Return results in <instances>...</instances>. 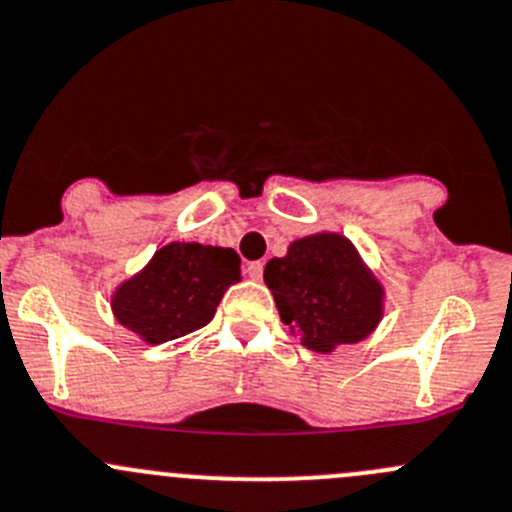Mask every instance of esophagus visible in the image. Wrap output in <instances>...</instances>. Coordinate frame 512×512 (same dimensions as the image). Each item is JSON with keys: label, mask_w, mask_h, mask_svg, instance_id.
Here are the masks:
<instances>
[{"label": "esophagus", "mask_w": 512, "mask_h": 512, "mask_svg": "<svg viewBox=\"0 0 512 512\" xmlns=\"http://www.w3.org/2000/svg\"><path fill=\"white\" fill-rule=\"evenodd\" d=\"M262 272H265V265H262V262H250V265H247V275H250L252 280H262Z\"/></svg>", "instance_id": "1"}]
</instances>
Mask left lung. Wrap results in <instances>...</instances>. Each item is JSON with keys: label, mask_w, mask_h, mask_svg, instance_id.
Instances as JSON below:
<instances>
[{"label": "left lung", "mask_w": 512, "mask_h": 512, "mask_svg": "<svg viewBox=\"0 0 512 512\" xmlns=\"http://www.w3.org/2000/svg\"><path fill=\"white\" fill-rule=\"evenodd\" d=\"M280 320L307 350L327 355L337 345L365 340L385 312V287L340 232H317L265 265Z\"/></svg>", "instance_id": "1"}]
</instances>
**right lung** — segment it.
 <instances>
[{"label": "right lung", "instance_id": "right-lung-1", "mask_svg": "<svg viewBox=\"0 0 512 512\" xmlns=\"http://www.w3.org/2000/svg\"><path fill=\"white\" fill-rule=\"evenodd\" d=\"M240 280V257L230 247L170 242L112 292V312L147 345H160L205 327Z\"/></svg>", "mask_w": 512, "mask_h": 512}]
</instances>
